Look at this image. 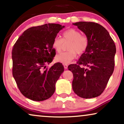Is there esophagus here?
Masks as SVG:
<instances>
[{
  "mask_svg": "<svg viewBox=\"0 0 124 124\" xmlns=\"http://www.w3.org/2000/svg\"><path fill=\"white\" fill-rule=\"evenodd\" d=\"M64 68H65V69H67L68 68V65H67V64H64Z\"/></svg>",
  "mask_w": 124,
  "mask_h": 124,
  "instance_id": "34e87169",
  "label": "esophagus"
}]
</instances>
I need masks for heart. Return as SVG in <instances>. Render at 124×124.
Here are the masks:
<instances>
[{
    "instance_id": "1",
    "label": "heart",
    "mask_w": 124,
    "mask_h": 124,
    "mask_svg": "<svg viewBox=\"0 0 124 124\" xmlns=\"http://www.w3.org/2000/svg\"><path fill=\"white\" fill-rule=\"evenodd\" d=\"M63 38L55 37L52 42V47L55 51L60 52L64 43L69 42L67 52H62L56 56V62L62 64H69L76 58L77 53L79 55L84 54L87 50L89 40L86 35H82L80 32L74 29L66 30L62 34Z\"/></svg>"
}]
</instances>
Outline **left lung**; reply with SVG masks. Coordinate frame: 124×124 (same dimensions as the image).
Returning <instances> with one entry per match:
<instances>
[{"mask_svg":"<svg viewBox=\"0 0 124 124\" xmlns=\"http://www.w3.org/2000/svg\"><path fill=\"white\" fill-rule=\"evenodd\" d=\"M73 24L85 33L89 45L77 64L68 66L73 74L72 89L81 98L97 97L104 91L114 70L116 46L107 30L97 23Z\"/></svg>","mask_w":124,"mask_h":124,"instance_id":"left-lung-1","label":"left lung"}]
</instances>
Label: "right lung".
Instances as JSON below:
<instances>
[{
  "label": "right lung",
  "mask_w": 124,
  "mask_h": 124,
  "mask_svg": "<svg viewBox=\"0 0 124 124\" xmlns=\"http://www.w3.org/2000/svg\"><path fill=\"white\" fill-rule=\"evenodd\" d=\"M64 27L56 23L31 27L23 32L13 46L12 74L20 92L28 99L45 101L55 92L64 67L57 62L50 69H45L54 59V39Z\"/></svg>",
  "instance_id": "1"
}]
</instances>
